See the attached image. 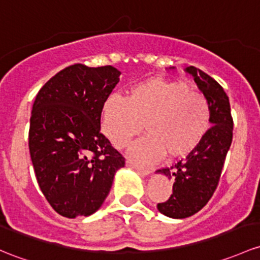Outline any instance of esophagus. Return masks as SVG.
<instances>
[{
  "label": "esophagus",
  "instance_id": "1",
  "mask_svg": "<svg viewBox=\"0 0 260 260\" xmlns=\"http://www.w3.org/2000/svg\"><path fill=\"white\" fill-rule=\"evenodd\" d=\"M125 165H127V167H131V168H135L136 171L139 172V173H141V174H143V176H147V174L151 173V169L144 168V167L139 166L138 163H136L135 160H132V159H127V160H125Z\"/></svg>",
  "mask_w": 260,
  "mask_h": 260
}]
</instances>
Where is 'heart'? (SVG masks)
Instances as JSON below:
<instances>
[{"label":"heart","instance_id":"obj_1","mask_svg":"<svg viewBox=\"0 0 260 260\" xmlns=\"http://www.w3.org/2000/svg\"><path fill=\"white\" fill-rule=\"evenodd\" d=\"M142 123L147 136L131 148L136 158L151 162L163 153L184 157L208 132V101L185 82L149 78L133 86L127 98L111 95L103 105V132L117 148L141 132Z\"/></svg>","mask_w":260,"mask_h":260}]
</instances>
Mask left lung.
<instances>
[{"mask_svg":"<svg viewBox=\"0 0 260 260\" xmlns=\"http://www.w3.org/2000/svg\"><path fill=\"white\" fill-rule=\"evenodd\" d=\"M185 71L193 76L198 88L208 101L212 127L185 159L157 171L173 180V193L168 201L158 203L157 208L162 214L174 219L190 217L208 203L217 189L233 139L231 105L223 87L194 66H189Z\"/></svg>","mask_w":260,"mask_h":260,"instance_id":"obj_1","label":"left lung"}]
</instances>
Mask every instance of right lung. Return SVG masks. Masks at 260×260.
<instances>
[{
    "label": "right lung",
    "mask_w": 260,
    "mask_h": 260,
    "mask_svg": "<svg viewBox=\"0 0 260 260\" xmlns=\"http://www.w3.org/2000/svg\"><path fill=\"white\" fill-rule=\"evenodd\" d=\"M112 66L77 63L40 89L29 119L28 147L43 196L66 218L101 208L124 158L101 133V114L119 82Z\"/></svg>",
    "instance_id": "add662e5"
}]
</instances>
